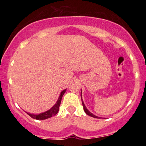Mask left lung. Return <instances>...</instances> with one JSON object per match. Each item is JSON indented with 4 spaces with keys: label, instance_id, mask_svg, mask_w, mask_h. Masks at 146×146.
Listing matches in <instances>:
<instances>
[{
    "label": "left lung",
    "instance_id": "1",
    "mask_svg": "<svg viewBox=\"0 0 146 146\" xmlns=\"http://www.w3.org/2000/svg\"><path fill=\"white\" fill-rule=\"evenodd\" d=\"M81 98H82V92H81ZM82 105H83L84 110V112H85V113H86V115H89V116L92 117H94V118H98V119L100 118V117H98V116H96V115H93V113H90V112L89 111V110H88V109H87V108H86V106H85L84 103V102H83V100H82Z\"/></svg>",
    "mask_w": 146,
    "mask_h": 146
}]
</instances>
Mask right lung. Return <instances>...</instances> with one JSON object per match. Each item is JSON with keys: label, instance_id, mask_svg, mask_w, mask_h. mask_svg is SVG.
<instances>
[{"label": "right lung", "instance_id": "add662e5", "mask_svg": "<svg viewBox=\"0 0 146 146\" xmlns=\"http://www.w3.org/2000/svg\"><path fill=\"white\" fill-rule=\"evenodd\" d=\"M66 91V89H64L60 93V95L59 98L58 99V101L56 102V104L53 106V107H51L49 110H46V111L44 112V113H39V114H31L29 113H27V112L26 113H27L28 115L31 117V118L35 119H38V120L46 119L50 118V117L54 116V115H56V114L58 113V111H59V108H60V103H61L62 98L63 95L64 94Z\"/></svg>", "mask_w": 146, "mask_h": 146}]
</instances>
